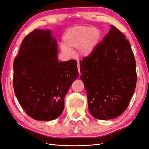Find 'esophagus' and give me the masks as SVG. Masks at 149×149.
I'll use <instances>...</instances> for the list:
<instances>
[{
	"instance_id": "34e87169",
	"label": "esophagus",
	"mask_w": 149,
	"mask_h": 149,
	"mask_svg": "<svg viewBox=\"0 0 149 149\" xmlns=\"http://www.w3.org/2000/svg\"><path fill=\"white\" fill-rule=\"evenodd\" d=\"M78 72L79 73V75H81V72H80V66H79V64L78 63Z\"/></svg>"
}]
</instances>
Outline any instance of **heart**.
<instances>
[{
  "instance_id": "heart-1",
  "label": "heart",
  "mask_w": 149,
  "mask_h": 149,
  "mask_svg": "<svg viewBox=\"0 0 149 149\" xmlns=\"http://www.w3.org/2000/svg\"><path fill=\"white\" fill-rule=\"evenodd\" d=\"M100 38V31L96 28L87 26H74L65 32L61 49L66 55L71 56L73 53L72 49H79L81 55L87 56L93 52Z\"/></svg>"
}]
</instances>
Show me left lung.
<instances>
[{"mask_svg": "<svg viewBox=\"0 0 149 149\" xmlns=\"http://www.w3.org/2000/svg\"><path fill=\"white\" fill-rule=\"evenodd\" d=\"M125 36L113 25L89 55L79 61L88 109L97 119H114L127 109L137 83L136 60Z\"/></svg>", "mask_w": 149, "mask_h": 149, "instance_id": "obj_1", "label": "left lung"}]
</instances>
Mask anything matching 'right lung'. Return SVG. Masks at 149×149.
Masks as SVG:
<instances>
[{
  "label": "right lung",
  "instance_id": "obj_1",
  "mask_svg": "<svg viewBox=\"0 0 149 149\" xmlns=\"http://www.w3.org/2000/svg\"><path fill=\"white\" fill-rule=\"evenodd\" d=\"M57 42L49 30L35 29L24 38L13 61V84L25 112L51 120L64 109V99L78 77L77 61H58Z\"/></svg>",
  "mask_w": 149,
  "mask_h": 149
}]
</instances>
